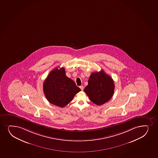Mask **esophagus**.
<instances>
[{
    "mask_svg": "<svg viewBox=\"0 0 158 158\" xmlns=\"http://www.w3.org/2000/svg\"><path fill=\"white\" fill-rule=\"evenodd\" d=\"M80 88L81 89L82 91H83V90H84V87L83 85H81V86H80Z\"/></svg>",
    "mask_w": 158,
    "mask_h": 158,
    "instance_id": "34e87169",
    "label": "esophagus"
}]
</instances>
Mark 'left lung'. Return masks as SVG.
<instances>
[{
    "mask_svg": "<svg viewBox=\"0 0 158 158\" xmlns=\"http://www.w3.org/2000/svg\"><path fill=\"white\" fill-rule=\"evenodd\" d=\"M114 89L113 79L102 70L91 73L84 91L93 103L102 105L111 99Z\"/></svg>",
    "mask_w": 158,
    "mask_h": 158,
    "instance_id": "left-lung-1",
    "label": "left lung"
}]
</instances>
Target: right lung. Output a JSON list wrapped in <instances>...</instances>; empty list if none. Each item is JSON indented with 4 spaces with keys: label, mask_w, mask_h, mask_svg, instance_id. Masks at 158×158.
Masks as SVG:
<instances>
[{
    "label": "right lung",
    "mask_w": 158,
    "mask_h": 158,
    "mask_svg": "<svg viewBox=\"0 0 158 158\" xmlns=\"http://www.w3.org/2000/svg\"><path fill=\"white\" fill-rule=\"evenodd\" d=\"M81 89L65 75V69L56 68L51 71L43 83V91L51 104L65 107Z\"/></svg>",
    "instance_id": "add662e5"
}]
</instances>
